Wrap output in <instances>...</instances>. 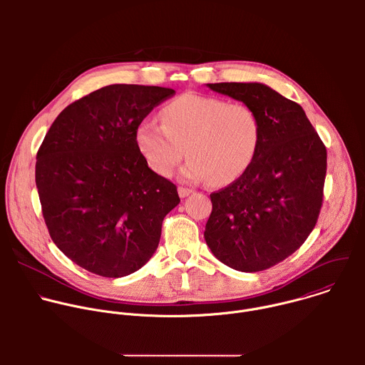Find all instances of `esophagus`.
Segmentation results:
<instances>
[{
  "mask_svg": "<svg viewBox=\"0 0 365 365\" xmlns=\"http://www.w3.org/2000/svg\"><path fill=\"white\" fill-rule=\"evenodd\" d=\"M178 192H179V196L180 197H186V196H189L190 193H192V189H189V187H183V186H180L179 189H178Z\"/></svg>",
  "mask_w": 365,
  "mask_h": 365,
  "instance_id": "esophagus-1",
  "label": "esophagus"
}]
</instances>
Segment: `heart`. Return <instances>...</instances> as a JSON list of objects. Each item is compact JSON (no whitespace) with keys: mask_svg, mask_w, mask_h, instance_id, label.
Segmentation results:
<instances>
[{"mask_svg":"<svg viewBox=\"0 0 365 365\" xmlns=\"http://www.w3.org/2000/svg\"><path fill=\"white\" fill-rule=\"evenodd\" d=\"M154 118L138 123L134 140L147 166L169 178L185 155L180 179L221 186L241 178L255 159L262 143V121L244 102L193 92L170 101Z\"/></svg>","mask_w":365,"mask_h":365,"instance_id":"b5f03b06","label":"heart"}]
</instances>
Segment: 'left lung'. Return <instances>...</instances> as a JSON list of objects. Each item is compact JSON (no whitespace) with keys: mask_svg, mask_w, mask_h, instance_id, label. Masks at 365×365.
Listing matches in <instances>:
<instances>
[{"mask_svg":"<svg viewBox=\"0 0 365 365\" xmlns=\"http://www.w3.org/2000/svg\"><path fill=\"white\" fill-rule=\"evenodd\" d=\"M252 107L262 143L248 170L211 193L205 241L225 266L255 273L292 255L315 228L324 200L327 148L299 103L258 82L207 83Z\"/></svg>","mask_w":365,"mask_h":365,"instance_id":"left-lung-1","label":"left lung"}]
</instances>
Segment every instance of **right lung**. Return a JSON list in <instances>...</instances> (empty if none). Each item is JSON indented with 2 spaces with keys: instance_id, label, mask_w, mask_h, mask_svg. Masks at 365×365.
Instances as JSON below:
<instances>
[{
  "instance_id": "right-lung-1",
  "label": "right lung",
  "mask_w": 365,
  "mask_h": 365,
  "mask_svg": "<svg viewBox=\"0 0 365 365\" xmlns=\"http://www.w3.org/2000/svg\"><path fill=\"white\" fill-rule=\"evenodd\" d=\"M170 88L115 83L72 102L48 128L36 186L48 234L79 267L124 277L141 269L179 205L176 185L155 175L134 133Z\"/></svg>"
}]
</instances>
